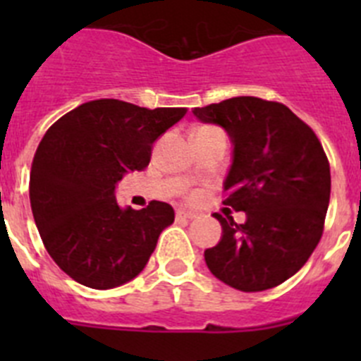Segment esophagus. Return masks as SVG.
I'll use <instances>...</instances> for the list:
<instances>
[{
	"label": "esophagus",
	"instance_id": "34e87169",
	"mask_svg": "<svg viewBox=\"0 0 361 361\" xmlns=\"http://www.w3.org/2000/svg\"><path fill=\"white\" fill-rule=\"evenodd\" d=\"M175 215H177V219H188V220L195 219V213L186 212V209H177V213H175Z\"/></svg>",
	"mask_w": 361,
	"mask_h": 361
}]
</instances>
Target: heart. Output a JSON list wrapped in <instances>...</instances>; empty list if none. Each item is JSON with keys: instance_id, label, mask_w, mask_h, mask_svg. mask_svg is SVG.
I'll use <instances>...</instances> for the list:
<instances>
[{"instance_id": "heart-1", "label": "heart", "mask_w": 361, "mask_h": 361, "mask_svg": "<svg viewBox=\"0 0 361 361\" xmlns=\"http://www.w3.org/2000/svg\"><path fill=\"white\" fill-rule=\"evenodd\" d=\"M209 126H204V128H199V130H208ZM199 130H197V132H199Z\"/></svg>"}]
</instances>
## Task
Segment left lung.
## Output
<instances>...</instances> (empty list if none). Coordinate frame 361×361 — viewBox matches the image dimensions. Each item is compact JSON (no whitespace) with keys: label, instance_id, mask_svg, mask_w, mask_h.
I'll return each mask as SVG.
<instances>
[{"label":"left lung","instance_id":"left-lung-1","mask_svg":"<svg viewBox=\"0 0 361 361\" xmlns=\"http://www.w3.org/2000/svg\"><path fill=\"white\" fill-rule=\"evenodd\" d=\"M193 116L231 137L224 204L245 212L244 224L213 213L222 238L204 251L206 264L238 291L276 288L307 262L324 233L331 170L322 142L286 104L260 97L226 99Z\"/></svg>","mask_w":361,"mask_h":361}]
</instances>
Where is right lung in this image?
Returning a JSON list of instances; mask_svg holds the SVG:
<instances>
[{
	"instance_id": "right-lung-1",
	"label": "right lung",
	"mask_w": 361,
	"mask_h": 361,
	"mask_svg": "<svg viewBox=\"0 0 361 361\" xmlns=\"http://www.w3.org/2000/svg\"><path fill=\"white\" fill-rule=\"evenodd\" d=\"M186 108H141L97 99L47 130L30 170V206L41 240L70 279L111 289L135 279L173 222L170 204L121 209L116 186L149 164L153 142Z\"/></svg>"
}]
</instances>
